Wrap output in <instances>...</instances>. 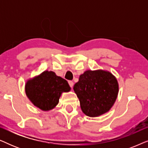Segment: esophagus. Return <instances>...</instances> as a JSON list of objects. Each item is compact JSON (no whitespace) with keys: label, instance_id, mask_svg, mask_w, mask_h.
Instances as JSON below:
<instances>
[{"label":"esophagus","instance_id":"1","mask_svg":"<svg viewBox=\"0 0 148 148\" xmlns=\"http://www.w3.org/2000/svg\"><path fill=\"white\" fill-rule=\"evenodd\" d=\"M69 86H70L71 88H72V87L73 86V85H74L73 82L72 81H69Z\"/></svg>","mask_w":148,"mask_h":148}]
</instances>
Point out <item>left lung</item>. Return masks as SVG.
Wrapping results in <instances>:
<instances>
[{"mask_svg":"<svg viewBox=\"0 0 148 148\" xmlns=\"http://www.w3.org/2000/svg\"><path fill=\"white\" fill-rule=\"evenodd\" d=\"M73 90L80 102L82 112L96 117L108 112L119 93L116 78L108 71L88 70L81 75Z\"/></svg>","mask_w":148,"mask_h":148,"instance_id":"left-lung-1","label":"left lung"}]
</instances>
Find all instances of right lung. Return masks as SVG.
I'll return each instance as SVG.
<instances>
[{"instance_id":"1","label":"right lung","mask_w":148,"mask_h":148,"mask_svg":"<svg viewBox=\"0 0 148 148\" xmlns=\"http://www.w3.org/2000/svg\"><path fill=\"white\" fill-rule=\"evenodd\" d=\"M25 89L32 104L44 111L53 109L58 104L62 93L71 90L65 79L48 71H44L39 75L28 79Z\"/></svg>"}]
</instances>
